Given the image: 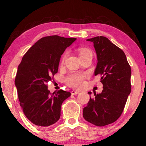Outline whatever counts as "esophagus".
Masks as SVG:
<instances>
[{
    "label": "esophagus",
    "instance_id": "esophagus-1",
    "mask_svg": "<svg viewBox=\"0 0 146 146\" xmlns=\"http://www.w3.org/2000/svg\"><path fill=\"white\" fill-rule=\"evenodd\" d=\"M71 94H72V95H76V94H79V92L72 90V91L71 92Z\"/></svg>",
    "mask_w": 146,
    "mask_h": 146
}]
</instances>
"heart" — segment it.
<instances>
[{
    "label": "heart",
    "instance_id": "1",
    "mask_svg": "<svg viewBox=\"0 0 146 146\" xmlns=\"http://www.w3.org/2000/svg\"><path fill=\"white\" fill-rule=\"evenodd\" d=\"M78 53L80 57L84 56L88 54H92V51L88 48H80L78 49ZM68 52L64 54L62 58V63H64L65 59L66 58ZM86 78V74L84 73H78V72H72L68 75L65 78V82L69 86L74 88H80L84 84V80Z\"/></svg>",
    "mask_w": 146,
    "mask_h": 146
}]
</instances>
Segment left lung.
<instances>
[{
  "label": "left lung",
  "mask_w": 146,
  "mask_h": 146,
  "mask_svg": "<svg viewBox=\"0 0 146 146\" xmlns=\"http://www.w3.org/2000/svg\"><path fill=\"white\" fill-rule=\"evenodd\" d=\"M87 40L94 43L98 58L94 74L101 76L103 90L90 98L83 117L94 125L104 126L116 121L123 112L131 92V67L122 50L106 37Z\"/></svg>",
  "instance_id": "8db88e82"
}]
</instances>
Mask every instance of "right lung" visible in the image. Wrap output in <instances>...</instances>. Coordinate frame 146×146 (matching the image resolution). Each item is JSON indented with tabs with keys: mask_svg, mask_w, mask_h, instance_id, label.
Instances as JSON below:
<instances>
[{
	"mask_svg": "<svg viewBox=\"0 0 146 146\" xmlns=\"http://www.w3.org/2000/svg\"><path fill=\"white\" fill-rule=\"evenodd\" d=\"M76 40L57 35L43 37L22 58L15 82L20 105L34 124L47 127L60 119L62 104L71 93L60 90L52 94L47 83L58 72L61 55Z\"/></svg>",
	"mask_w": 146,
	"mask_h": 146,
	"instance_id": "obj_1",
	"label": "right lung"
}]
</instances>
